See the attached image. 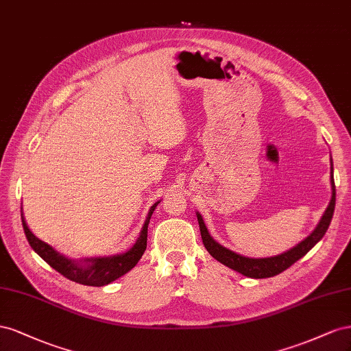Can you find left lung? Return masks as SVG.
I'll list each match as a JSON object with an SVG mask.
<instances>
[{
    "mask_svg": "<svg viewBox=\"0 0 351 351\" xmlns=\"http://www.w3.org/2000/svg\"><path fill=\"white\" fill-rule=\"evenodd\" d=\"M332 170H334V167H332V158H331V189H332L331 202H329L322 219H320V222L315 228V231L310 234L304 239V241L297 244L291 250H288V252H285L282 254H278L274 257H266V258H250V257H244L241 254H237V253L231 252V250L225 248L223 245H220L219 243L215 241L212 237H210L202 215L197 212L199 232H202V239H203V244H204L206 250L217 260V262L237 270V272L243 274L244 276H248V278L262 279V278H270V276H275L278 274L284 272L285 269L294 265L298 258H302L304 254H307L310 250H312L320 241V239H322V237L328 231L329 223H331V220H332L334 208H335V184H334Z\"/></svg>",
    "mask_w": 351,
    "mask_h": 351,
    "instance_id": "left-lung-1",
    "label": "left lung"
}]
</instances>
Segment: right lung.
<instances>
[{
    "instance_id": "add662e5",
    "label": "right lung",
    "mask_w": 351,
    "mask_h": 351,
    "mask_svg": "<svg viewBox=\"0 0 351 351\" xmlns=\"http://www.w3.org/2000/svg\"><path fill=\"white\" fill-rule=\"evenodd\" d=\"M158 203L160 202L154 203L152 208H149L145 223L141 229V234H139L136 243L132 245V248H129L126 253L110 256V257H89L84 260L67 258L63 254L56 252L51 245L41 241V239L36 238L31 232V229H29L26 225L23 212H22V225H23L25 235L27 238V243L31 244L34 252L39 254V257H43L49 266L57 270L58 274H62L64 278L77 284L89 285V287H103L128 274L129 270L135 267V265L139 262V258L143 257L147 248V231H148L149 219H152V215Z\"/></svg>"
}]
</instances>
